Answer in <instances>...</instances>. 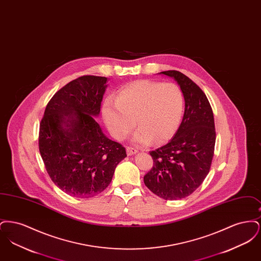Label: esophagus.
<instances>
[{
	"label": "esophagus",
	"mask_w": 261,
	"mask_h": 261,
	"mask_svg": "<svg viewBox=\"0 0 261 261\" xmlns=\"http://www.w3.org/2000/svg\"><path fill=\"white\" fill-rule=\"evenodd\" d=\"M126 150H127V154L128 155H132V154H135V153L138 152V150L136 149H134V148H132V147H127Z\"/></svg>",
	"instance_id": "esophagus-1"
}]
</instances>
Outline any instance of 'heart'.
<instances>
[{
    "label": "heart",
    "instance_id": "b5f03b06",
    "mask_svg": "<svg viewBox=\"0 0 261 261\" xmlns=\"http://www.w3.org/2000/svg\"><path fill=\"white\" fill-rule=\"evenodd\" d=\"M184 112V95L172 83L151 80L134 81L119 90L115 101L105 99L103 121L112 136L122 140L139 126L133 141L140 146L164 143L177 132ZM137 121H135V119Z\"/></svg>",
    "mask_w": 261,
    "mask_h": 261
}]
</instances>
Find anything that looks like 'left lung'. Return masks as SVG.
Wrapping results in <instances>:
<instances>
[{"label":"left lung","instance_id":"1","mask_svg":"<svg viewBox=\"0 0 261 261\" xmlns=\"http://www.w3.org/2000/svg\"><path fill=\"white\" fill-rule=\"evenodd\" d=\"M172 77L185 99L182 122L171 141L149 151L153 166L144 183L160 198L181 199L199 188L210 172L215 146V126L211 103L202 90L177 70L162 71Z\"/></svg>","mask_w":261,"mask_h":261}]
</instances>
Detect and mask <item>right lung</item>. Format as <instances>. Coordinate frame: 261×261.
I'll list each match as a JSON object with an SVG mask.
<instances>
[{
	"label": "right lung",
	"instance_id": "right-lung-1",
	"mask_svg": "<svg viewBox=\"0 0 261 261\" xmlns=\"http://www.w3.org/2000/svg\"><path fill=\"white\" fill-rule=\"evenodd\" d=\"M108 78L84 75L48 102L39 130V150L51 181L76 198H92L112 182L125 148L106 136L94 116L100 112Z\"/></svg>",
	"mask_w": 261,
	"mask_h": 261
}]
</instances>
